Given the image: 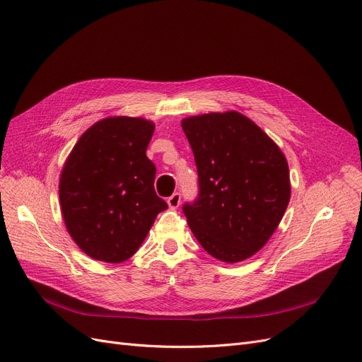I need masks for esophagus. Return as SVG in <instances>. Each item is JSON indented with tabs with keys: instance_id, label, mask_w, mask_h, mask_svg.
Listing matches in <instances>:
<instances>
[{
	"instance_id": "esophagus-1",
	"label": "esophagus",
	"mask_w": 362,
	"mask_h": 362,
	"mask_svg": "<svg viewBox=\"0 0 362 362\" xmlns=\"http://www.w3.org/2000/svg\"><path fill=\"white\" fill-rule=\"evenodd\" d=\"M168 205L172 210H177V208L181 205V194L180 193H173L170 198H168Z\"/></svg>"
}]
</instances>
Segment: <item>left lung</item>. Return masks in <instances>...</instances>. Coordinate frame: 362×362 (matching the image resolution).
Instances as JSON below:
<instances>
[{
	"label": "left lung",
	"instance_id": "1",
	"mask_svg": "<svg viewBox=\"0 0 362 362\" xmlns=\"http://www.w3.org/2000/svg\"><path fill=\"white\" fill-rule=\"evenodd\" d=\"M199 177V196L182 211L201 246L223 262L255 255L276 231L290 202L286 156L238 112L181 120Z\"/></svg>",
	"mask_w": 362,
	"mask_h": 362
}]
</instances>
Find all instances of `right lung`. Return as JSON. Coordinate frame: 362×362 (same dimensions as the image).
Instances as JSON below:
<instances>
[{"label":"right lung","mask_w":362,"mask_h":362,"mask_svg":"<svg viewBox=\"0 0 362 362\" xmlns=\"http://www.w3.org/2000/svg\"><path fill=\"white\" fill-rule=\"evenodd\" d=\"M154 129L144 117L101 119L64 161L59 182L63 221L93 259L117 264L133 257L168 208L154 190L156 166L146 157Z\"/></svg>","instance_id":"add662e5"}]
</instances>
